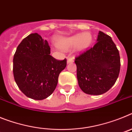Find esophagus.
<instances>
[{"mask_svg":"<svg viewBox=\"0 0 132 132\" xmlns=\"http://www.w3.org/2000/svg\"><path fill=\"white\" fill-rule=\"evenodd\" d=\"M74 59L73 57H68L67 58V63H73Z\"/></svg>","mask_w":132,"mask_h":132,"instance_id":"1","label":"esophagus"}]
</instances>
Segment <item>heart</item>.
Segmentation results:
<instances>
[{"instance_id": "b5f03b06", "label": "heart", "mask_w": 132, "mask_h": 132, "mask_svg": "<svg viewBox=\"0 0 132 132\" xmlns=\"http://www.w3.org/2000/svg\"><path fill=\"white\" fill-rule=\"evenodd\" d=\"M93 37L89 32L78 34L69 38L59 39L56 44L57 47L62 50H67L77 46L78 50H82L89 47L91 44Z\"/></svg>"}]
</instances>
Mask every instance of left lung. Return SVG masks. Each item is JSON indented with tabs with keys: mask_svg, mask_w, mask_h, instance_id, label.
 Here are the masks:
<instances>
[{
	"mask_svg": "<svg viewBox=\"0 0 132 132\" xmlns=\"http://www.w3.org/2000/svg\"><path fill=\"white\" fill-rule=\"evenodd\" d=\"M80 89L100 95L110 89L118 77L120 57L111 37L100 31L93 47L80 52L75 60Z\"/></svg>",
	"mask_w": 132,
	"mask_h": 132,
	"instance_id": "1",
	"label": "left lung"
}]
</instances>
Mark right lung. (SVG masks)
<instances>
[{
	"instance_id": "1",
	"label": "right lung",
	"mask_w": 132,
	"mask_h": 132,
	"mask_svg": "<svg viewBox=\"0 0 132 132\" xmlns=\"http://www.w3.org/2000/svg\"><path fill=\"white\" fill-rule=\"evenodd\" d=\"M50 47L38 34L24 38L14 55L13 74L18 88L26 96L43 100L55 89L67 59L57 60L50 55Z\"/></svg>"
}]
</instances>
